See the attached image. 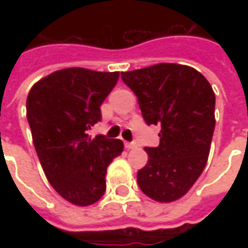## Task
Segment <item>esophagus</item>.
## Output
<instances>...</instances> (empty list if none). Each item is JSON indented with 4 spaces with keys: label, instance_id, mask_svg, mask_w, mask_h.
<instances>
[{
    "label": "esophagus",
    "instance_id": "esophagus-1",
    "mask_svg": "<svg viewBox=\"0 0 248 248\" xmlns=\"http://www.w3.org/2000/svg\"><path fill=\"white\" fill-rule=\"evenodd\" d=\"M125 148H127V149H135V148H137V143H135V142H125Z\"/></svg>",
    "mask_w": 248,
    "mask_h": 248
}]
</instances>
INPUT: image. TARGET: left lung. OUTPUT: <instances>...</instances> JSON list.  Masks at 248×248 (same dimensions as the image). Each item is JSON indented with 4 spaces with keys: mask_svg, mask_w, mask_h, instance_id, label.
<instances>
[{
    "mask_svg": "<svg viewBox=\"0 0 248 248\" xmlns=\"http://www.w3.org/2000/svg\"><path fill=\"white\" fill-rule=\"evenodd\" d=\"M138 98L146 124L161 125L157 148H145L148 164L138 171V185L150 199H181L202 175L215 128V93L193 67L158 63L121 73Z\"/></svg>",
    "mask_w": 248,
    "mask_h": 248,
    "instance_id": "left-lung-1",
    "label": "left lung"
}]
</instances>
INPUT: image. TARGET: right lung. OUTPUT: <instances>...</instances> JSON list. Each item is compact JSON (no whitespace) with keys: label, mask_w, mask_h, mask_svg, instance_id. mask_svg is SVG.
I'll use <instances>...</instances> for the list:
<instances>
[{"label":"right lung","mask_w":248,"mask_h":248,"mask_svg":"<svg viewBox=\"0 0 248 248\" xmlns=\"http://www.w3.org/2000/svg\"><path fill=\"white\" fill-rule=\"evenodd\" d=\"M119 72L70 67L35 82L26 109L33 143L53 189L76 205L96 203L106 190V170L121 155L120 139L88 129L102 119L100 105L119 80Z\"/></svg>","instance_id":"1"}]
</instances>
